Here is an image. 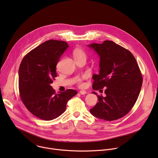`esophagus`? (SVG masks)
I'll return each mask as SVG.
<instances>
[{
  "label": "esophagus",
  "instance_id": "obj_1",
  "mask_svg": "<svg viewBox=\"0 0 158 158\" xmlns=\"http://www.w3.org/2000/svg\"><path fill=\"white\" fill-rule=\"evenodd\" d=\"M79 93L81 95H84V94H85L87 93V92L85 91H84V90H81V91H79Z\"/></svg>",
  "mask_w": 158,
  "mask_h": 158
}]
</instances>
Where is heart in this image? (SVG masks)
<instances>
[{
  "label": "heart",
  "instance_id": "heart-1",
  "mask_svg": "<svg viewBox=\"0 0 158 158\" xmlns=\"http://www.w3.org/2000/svg\"><path fill=\"white\" fill-rule=\"evenodd\" d=\"M73 55L76 58H78V57H85V53L84 52V51L80 49V48H76L73 51ZM78 83L79 85H82V81L81 79H79L78 81Z\"/></svg>",
  "mask_w": 158,
  "mask_h": 158
}]
</instances>
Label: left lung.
Listing matches in <instances>:
<instances>
[{"label":"left lung","mask_w":158,"mask_h":158,"mask_svg":"<svg viewBox=\"0 0 158 158\" xmlns=\"http://www.w3.org/2000/svg\"><path fill=\"white\" fill-rule=\"evenodd\" d=\"M100 57L99 74L93 76L94 90L105 87L106 97L97 95L98 102L90 109L96 118L114 121L126 115L136 103L143 77L131 52L111 40L88 45Z\"/></svg>","instance_id":"obj_1"}]
</instances>
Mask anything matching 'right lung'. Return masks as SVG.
I'll return each mask as SVG.
<instances>
[{
    "instance_id": "1",
    "label": "right lung",
    "mask_w": 158,
    "mask_h": 158,
    "mask_svg": "<svg viewBox=\"0 0 158 158\" xmlns=\"http://www.w3.org/2000/svg\"><path fill=\"white\" fill-rule=\"evenodd\" d=\"M68 47L65 41L47 40L27 54L20 63V99L31 113L40 119L50 121L60 116L67 102L77 94L73 89L56 94L51 85L57 77V64Z\"/></svg>"
}]
</instances>
